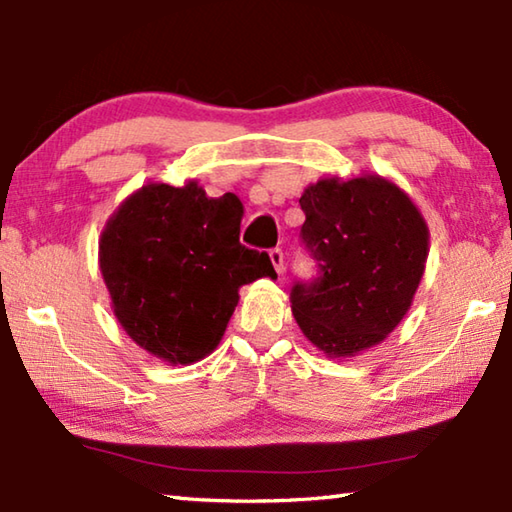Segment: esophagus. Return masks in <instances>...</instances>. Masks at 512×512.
Segmentation results:
<instances>
[{
  "instance_id": "esophagus-1",
  "label": "esophagus",
  "mask_w": 512,
  "mask_h": 512,
  "mask_svg": "<svg viewBox=\"0 0 512 512\" xmlns=\"http://www.w3.org/2000/svg\"><path fill=\"white\" fill-rule=\"evenodd\" d=\"M268 257H271V264L275 266V271L282 275L284 268H287V266H284V253H282V250L280 248H273L271 253H268Z\"/></svg>"
}]
</instances>
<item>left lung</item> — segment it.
I'll use <instances>...</instances> for the list:
<instances>
[{
    "mask_svg": "<svg viewBox=\"0 0 512 512\" xmlns=\"http://www.w3.org/2000/svg\"><path fill=\"white\" fill-rule=\"evenodd\" d=\"M300 207V237L318 277L293 284V316L327 357H354L384 341L409 311L429 228L400 187L368 173L318 180Z\"/></svg>",
    "mask_w": 512,
    "mask_h": 512,
    "instance_id": "obj_1",
    "label": "left lung"
}]
</instances>
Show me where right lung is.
I'll return each instance as SVG.
<instances>
[{
  "label": "right lung",
  "instance_id": "add662e5",
  "mask_svg": "<svg viewBox=\"0 0 512 512\" xmlns=\"http://www.w3.org/2000/svg\"><path fill=\"white\" fill-rule=\"evenodd\" d=\"M241 216L235 194L210 198L194 180L144 185L110 216L101 275L140 348L173 366L201 361L219 345L239 289L275 277L271 257L239 244Z\"/></svg>",
  "mask_w": 512,
  "mask_h": 512
}]
</instances>
